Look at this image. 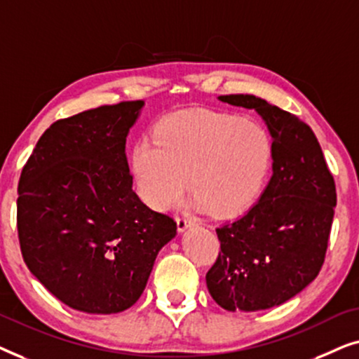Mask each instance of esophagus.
I'll return each instance as SVG.
<instances>
[{
	"label": "esophagus",
	"instance_id": "34e87169",
	"mask_svg": "<svg viewBox=\"0 0 359 359\" xmlns=\"http://www.w3.org/2000/svg\"><path fill=\"white\" fill-rule=\"evenodd\" d=\"M176 224H178L180 232H183V230H186L188 227H193V225H196V219L191 217V215H188V214H183L176 219Z\"/></svg>",
	"mask_w": 359,
	"mask_h": 359
}]
</instances>
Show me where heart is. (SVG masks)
Here are the masks:
<instances>
[{"label": "heart", "instance_id": "obj_1", "mask_svg": "<svg viewBox=\"0 0 359 359\" xmlns=\"http://www.w3.org/2000/svg\"><path fill=\"white\" fill-rule=\"evenodd\" d=\"M151 140L132 151L140 198L171 209L191 188L199 209L227 217L262 193L273 161L271 135L262 122L232 112L193 109L166 116Z\"/></svg>", "mask_w": 359, "mask_h": 359}]
</instances>
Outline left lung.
<instances>
[{
    "instance_id": "8db88e82",
    "label": "left lung",
    "mask_w": 359,
    "mask_h": 359,
    "mask_svg": "<svg viewBox=\"0 0 359 359\" xmlns=\"http://www.w3.org/2000/svg\"><path fill=\"white\" fill-rule=\"evenodd\" d=\"M255 109L273 137V176L243 217L215 229L219 257L205 274L225 311L281 306L317 278L337 205L335 181L306 122L253 95L219 96Z\"/></svg>"
}]
</instances>
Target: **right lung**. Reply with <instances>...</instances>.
Instances as JSON below:
<instances>
[{
    "label": "right lung",
    "mask_w": 359,
    "mask_h": 359,
    "mask_svg": "<svg viewBox=\"0 0 359 359\" xmlns=\"http://www.w3.org/2000/svg\"><path fill=\"white\" fill-rule=\"evenodd\" d=\"M144 101L83 111L48 127L18 186L24 262L58 301L116 313L139 301L176 222L132 189L126 155Z\"/></svg>",
    "instance_id": "1"
}]
</instances>
